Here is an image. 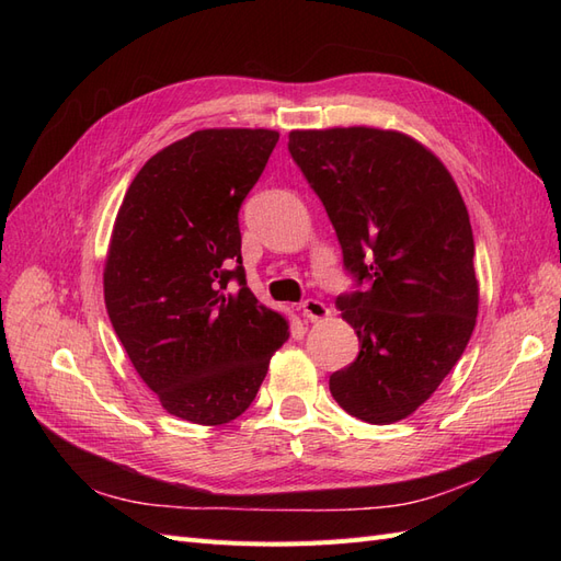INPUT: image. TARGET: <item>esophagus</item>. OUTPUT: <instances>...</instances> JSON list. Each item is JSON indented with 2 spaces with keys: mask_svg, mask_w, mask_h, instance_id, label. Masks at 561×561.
Instances as JSON below:
<instances>
[{
  "mask_svg": "<svg viewBox=\"0 0 561 561\" xmlns=\"http://www.w3.org/2000/svg\"><path fill=\"white\" fill-rule=\"evenodd\" d=\"M301 313L307 320H325L330 316V309L318 299H307L301 304Z\"/></svg>",
  "mask_w": 561,
  "mask_h": 561,
  "instance_id": "1",
  "label": "esophagus"
}]
</instances>
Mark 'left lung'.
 Segmentation results:
<instances>
[{"instance_id": "left-lung-1", "label": "left lung", "mask_w": 561, "mask_h": 561, "mask_svg": "<svg viewBox=\"0 0 561 561\" xmlns=\"http://www.w3.org/2000/svg\"><path fill=\"white\" fill-rule=\"evenodd\" d=\"M287 149L328 210L346 268L369 280L336 299L360 353L330 377V393L360 421H402L443 383L478 322L463 196L445 163L400 130H290Z\"/></svg>"}]
</instances>
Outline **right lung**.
I'll list each match as a JSON object with an SVG mask.
<instances>
[{
    "mask_svg": "<svg viewBox=\"0 0 561 561\" xmlns=\"http://www.w3.org/2000/svg\"><path fill=\"white\" fill-rule=\"evenodd\" d=\"M276 142L268 128L186 135L140 168L114 219L103 274L112 328L163 410L198 426L239 419L290 336L245 285L241 260L239 208Z\"/></svg>",
    "mask_w": 561,
    "mask_h": 561,
    "instance_id": "1",
    "label": "right lung"
}]
</instances>
